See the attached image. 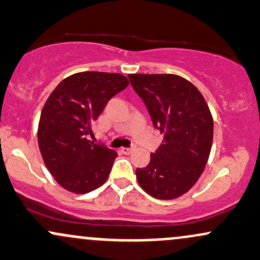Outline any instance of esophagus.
<instances>
[{
    "mask_svg": "<svg viewBox=\"0 0 260 260\" xmlns=\"http://www.w3.org/2000/svg\"><path fill=\"white\" fill-rule=\"evenodd\" d=\"M132 150H133L132 148H122V149H121L122 153L126 154V155H129L131 153H132Z\"/></svg>",
    "mask_w": 260,
    "mask_h": 260,
    "instance_id": "1",
    "label": "esophagus"
}]
</instances>
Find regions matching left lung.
I'll return each mask as SVG.
<instances>
[{"label": "left lung", "mask_w": 260, "mask_h": 260, "mask_svg": "<svg viewBox=\"0 0 260 260\" xmlns=\"http://www.w3.org/2000/svg\"><path fill=\"white\" fill-rule=\"evenodd\" d=\"M144 101L162 144L147 168L137 169L139 186L156 199H175L188 192L204 171L214 122L201 91L176 74H129Z\"/></svg>", "instance_id": "left-lung-1"}]
</instances>
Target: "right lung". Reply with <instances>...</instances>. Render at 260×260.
<instances>
[{
	"label": "right lung",
	"instance_id": "right-lung-1",
	"mask_svg": "<svg viewBox=\"0 0 260 260\" xmlns=\"http://www.w3.org/2000/svg\"><path fill=\"white\" fill-rule=\"evenodd\" d=\"M118 73L82 72L56 86L41 111L38 140L45 165L59 186L83 194L105 183L117 153L89 140L107 101L128 85Z\"/></svg>",
	"mask_w": 260,
	"mask_h": 260
}]
</instances>
